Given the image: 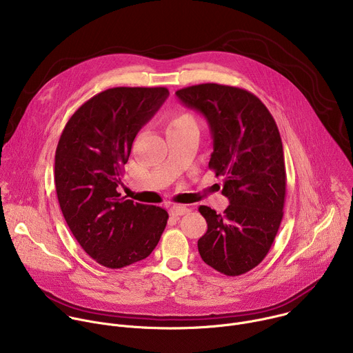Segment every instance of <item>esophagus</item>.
Masks as SVG:
<instances>
[{
    "label": "esophagus",
    "instance_id": "1",
    "mask_svg": "<svg viewBox=\"0 0 353 353\" xmlns=\"http://www.w3.org/2000/svg\"><path fill=\"white\" fill-rule=\"evenodd\" d=\"M169 212H170V215H173V216H181V215L188 214V212H190V208H187V207H184V205H172V207L169 208Z\"/></svg>",
    "mask_w": 353,
    "mask_h": 353
}]
</instances>
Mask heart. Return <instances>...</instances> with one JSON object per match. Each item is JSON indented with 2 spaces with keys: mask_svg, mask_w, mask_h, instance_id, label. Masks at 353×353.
<instances>
[{
  "mask_svg": "<svg viewBox=\"0 0 353 353\" xmlns=\"http://www.w3.org/2000/svg\"><path fill=\"white\" fill-rule=\"evenodd\" d=\"M188 124H195V120L190 113H185V112H176L169 119V128L183 127Z\"/></svg>",
  "mask_w": 353,
  "mask_h": 353,
  "instance_id": "obj_1",
  "label": "heart"
}]
</instances>
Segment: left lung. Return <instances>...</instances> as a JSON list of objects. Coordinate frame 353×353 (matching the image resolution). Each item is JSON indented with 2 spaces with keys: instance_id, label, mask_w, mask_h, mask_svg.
Here are the masks:
<instances>
[{
  "instance_id": "left-lung-1",
  "label": "left lung",
  "mask_w": 353,
  "mask_h": 353,
  "mask_svg": "<svg viewBox=\"0 0 353 353\" xmlns=\"http://www.w3.org/2000/svg\"><path fill=\"white\" fill-rule=\"evenodd\" d=\"M180 102L203 114L214 152L210 169L223 176V214L201 205L208 223L198 240L205 264L228 276L257 267L278 233L285 205L286 172L276 123L251 92L219 83H201L176 92Z\"/></svg>"
}]
</instances>
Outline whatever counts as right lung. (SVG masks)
Wrapping results in <instances>:
<instances>
[{"instance_id":"right-lung-1","label":"right lung","mask_w":353,"mask_h":353,"mask_svg":"<svg viewBox=\"0 0 353 353\" xmlns=\"http://www.w3.org/2000/svg\"><path fill=\"white\" fill-rule=\"evenodd\" d=\"M169 96L166 88H112L68 120L56 150L54 180L64 219L85 253L117 270L152 253L168 212L117 192L138 131Z\"/></svg>"}]
</instances>
